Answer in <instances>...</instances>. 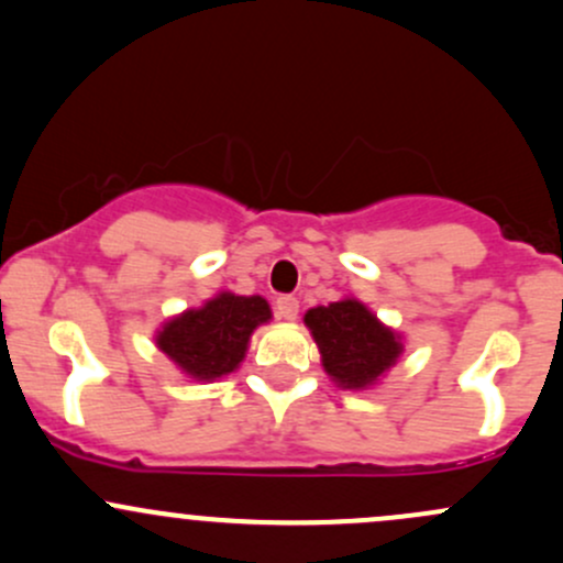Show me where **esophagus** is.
Wrapping results in <instances>:
<instances>
[{
  "label": "esophagus",
  "instance_id": "34e87169",
  "mask_svg": "<svg viewBox=\"0 0 563 563\" xmlns=\"http://www.w3.org/2000/svg\"><path fill=\"white\" fill-rule=\"evenodd\" d=\"M275 310L283 320H296V314H299V299L296 296H280L275 301Z\"/></svg>",
  "mask_w": 563,
  "mask_h": 563
}]
</instances>
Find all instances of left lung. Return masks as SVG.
Here are the masks:
<instances>
[{
    "label": "left lung",
    "instance_id": "1",
    "mask_svg": "<svg viewBox=\"0 0 563 563\" xmlns=\"http://www.w3.org/2000/svg\"><path fill=\"white\" fill-rule=\"evenodd\" d=\"M329 379L342 390H368L404 355L400 333L382 323L355 296L305 312Z\"/></svg>",
    "mask_w": 563,
    "mask_h": 563
}]
</instances>
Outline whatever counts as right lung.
Here are the masks:
<instances>
[{
	"mask_svg": "<svg viewBox=\"0 0 563 563\" xmlns=\"http://www.w3.org/2000/svg\"><path fill=\"white\" fill-rule=\"evenodd\" d=\"M272 310L264 296L219 291L200 307L165 320L154 344L184 376L216 382L238 372L258 325L269 323Z\"/></svg>",
	"mask_w": 563,
	"mask_h": 563,
	"instance_id": "1",
	"label": "right lung"
}]
</instances>
